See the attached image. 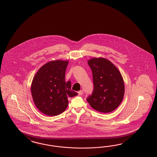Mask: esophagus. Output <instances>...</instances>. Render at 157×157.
<instances>
[{"instance_id":"34e87169","label":"esophagus","mask_w":157,"mask_h":157,"mask_svg":"<svg viewBox=\"0 0 157 157\" xmlns=\"http://www.w3.org/2000/svg\"><path fill=\"white\" fill-rule=\"evenodd\" d=\"M78 95H82L83 94V90H80L79 91H78Z\"/></svg>"}]
</instances>
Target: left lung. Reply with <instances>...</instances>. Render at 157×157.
<instances>
[{"mask_svg": "<svg viewBox=\"0 0 157 157\" xmlns=\"http://www.w3.org/2000/svg\"><path fill=\"white\" fill-rule=\"evenodd\" d=\"M91 69L94 91L87 100L91 107L102 113L114 111L122 102L125 86L118 69L104 58H93L88 61Z\"/></svg>", "mask_w": 157, "mask_h": 157, "instance_id": "1", "label": "left lung"}]
</instances>
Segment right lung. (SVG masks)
<instances>
[{
	"instance_id": "add662e5",
	"label": "right lung",
	"mask_w": 157,
	"mask_h": 157,
	"mask_svg": "<svg viewBox=\"0 0 157 157\" xmlns=\"http://www.w3.org/2000/svg\"><path fill=\"white\" fill-rule=\"evenodd\" d=\"M69 61L56 60L43 65L36 73L31 85V93L36 106L43 113L53 116L63 112L69 97L78 93L71 90V82H65Z\"/></svg>"
}]
</instances>
